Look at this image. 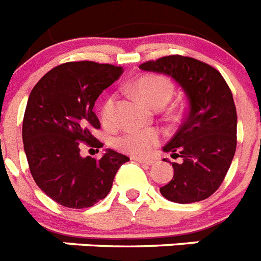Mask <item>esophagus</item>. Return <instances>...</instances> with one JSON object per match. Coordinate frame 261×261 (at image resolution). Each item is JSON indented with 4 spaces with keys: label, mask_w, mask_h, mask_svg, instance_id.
<instances>
[{
    "label": "esophagus",
    "mask_w": 261,
    "mask_h": 261,
    "mask_svg": "<svg viewBox=\"0 0 261 261\" xmlns=\"http://www.w3.org/2000/svg\"><path fill=\"white\" fill-rule=\"evenodd\" d=\"M135 161H137V162H140V163H144V165H153L154 163V161L153 159H147V158H141V156H135Z\"/></svg>",
    "instance_id": "34e87169"
}]
</instances>
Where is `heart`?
Segmentation results:
<instances>
[{
  "mask_svg": "<svg viewBox=\"0 0 261 261\" xmlns=\"http://www.w3.org/2000/svg\"><path fill=\"white\" fill-rule=\"evenodd\" d=\"M137 94L144 102L155 108L171 99L174 94V86L171 81L165 75L145 74L137 80L135 84ZM115 106L116 96L110 95L100 107V120L105 125H110L115 120ZM162 141V136L154 129H126L114 140V145L117 150L135 156H144L155 149Z\"/></svg>",
  "mask_w": 261,
  "mask_h": 261,
  "instance_id": "1",
  "label": "heart"
}]
</instances>
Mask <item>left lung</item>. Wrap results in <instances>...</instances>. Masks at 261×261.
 <instances>
[{
  "mask_svg": "<svg viewBox=\"0 0 261 261\" xmlns=\"http://www.w3.org/2000/svg\"><path fill=\"white\" fill-rule=\"evenodd\" d=\"M140 68L174 78L187 98L184 121L163 147L183 162L172 163L174 177L159 191L179 204L208 199L222 184L237 149V108L229 85L216 68L180 55L150 60Z\"/></svg>",
  "mask_w": 261,
  "mask_h": 261,
  "instance_id": "left-lung-1",
  "label": "left lung"
}]
</instances>
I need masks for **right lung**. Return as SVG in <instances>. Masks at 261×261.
Segmentation results:
<instances>
[{"label": "right lung", "mask_w": 261, "mask_h": 261, "mask_svg": "<svg viewBox=\"0 0 261 261\" xmlns=\"http://www.w3.org/2000/svg\"><path fill=\"white\" fill-rule=\"evenodd\" d=\"M123 71L95 61L65 62L43 75L30 94L22 126L30 172L62 206L90 208L105 199L120 166L129 161L114 150L99 159L80 155L82 144L103 147L93 135L100 128L93 108Z\"/></svg>", "instance_id": "right-lung-1"}]
</instances>
